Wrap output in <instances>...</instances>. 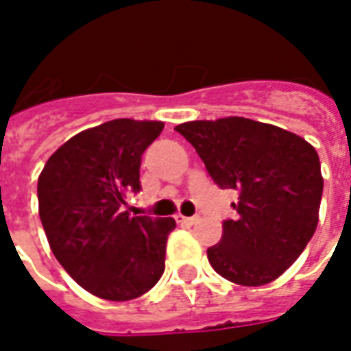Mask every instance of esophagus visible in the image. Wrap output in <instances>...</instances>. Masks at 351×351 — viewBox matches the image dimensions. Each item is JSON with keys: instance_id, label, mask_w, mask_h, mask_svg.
Here are the masks:
<instances>
[{"instance_id": "obj_1", "label": "esophagus", "mask_w": 351, "mask_h": 351, "mask_svg": "<svg viewBox=\"0 0 351 351\" xmlns=\"http://www.w3.org/2000/svg\"><path fill=\"white\" fill-rule=\"evenodd\" d=\"M199 221V217H184V215H176V223H180V224H195Z\"/></svg>"}]
</instances>
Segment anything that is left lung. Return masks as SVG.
Returning <instances> with one entry per match:
<instances>
[{"label": "left lung", "instance_id": "8db88e82", "mask_svg": "<svg viewBox=\"0 0 351 351\" xmlns=\"http://www.w3.org/2000/svg\"><path fill=\"white\" fill-rule=\"evenodd\" d=\"M221 189H235L237 219L223 223L208 248L217 274L237 285H265L298 259L318 224L322 173L311 143L280 127L223 117L175 127Z\"/></svg>", "mask_w": 351, "mask_h": 351}]
</instances>
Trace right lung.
<instances>
[{
    "label": "right lung",
    "mask_w": 351,
    "mask_h": 351,
    "mask_svg": "<svg viewBox=\"0 0 351 351\" xmlns=\"http://www.w3.org/2000/svg\"><path fill=\"white\" fill-rule=\"evenodd\" d=\"M162 121L114 119L82 130L51 154L38 176V211L49 247L88 293L112 302L138 298L165 269L175 219L123 211L138 193L141 154Z\"/></svg>",
    "instance_id": "1"
}]
</instances>
